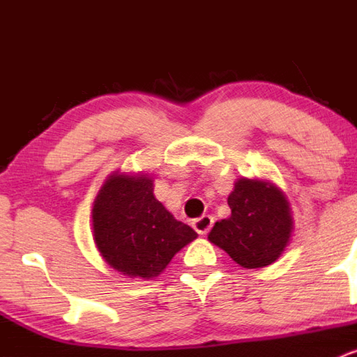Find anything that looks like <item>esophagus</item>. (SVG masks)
Instances as JSON below:
<instances>
[{
	"mask_svg": "<svg viewBox=\"0 0 357 357\" xmlns=\"http://www.w3.org/2000/svg\"><path fill=\"white\" fill-rule=\"evenodd\" d=\"M211 227H213V218L210 215H203L192 221V228H195L198 235H206V233L210 231Z\"/></svg>",
	"mask_w": 357,
	"mask_h": 357,
	"instance_id": "esophagus-1",
	"label": "esophagus"
}]
</instances>
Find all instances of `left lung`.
<instances>
[{"mask_svg": "<svg viewBox=\"0 0 357 357\" xmlns=\"http://www.w3.org/2000/svg\"><path fill=\"white\" fill-rule=\"evenodd\" d=\"M230 218L216 221L208 240L245 268L275 261L292 231V215L284 192L272 183L241 178L228 196Z\"/></svg>", "mask_w": 357, "mask_h": 357, "instance_id": "8db88e82", "label": "left lung"}]
</instances>
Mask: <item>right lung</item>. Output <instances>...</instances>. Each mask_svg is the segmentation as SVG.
<instances>
[{"label": "right lung", "mask_w": 357, "mask_h": 357, "mask_svg": "<svg viewBox=\"0 0 357 357\" xmlns=\"http://www.w3.org/2000/svg\"><path fill=\"white\" fill-rule=\"evenodd\" d=\"M153 191V179L146 176L112 174L93 202V240L104 260L124 275H159L198 236Z\"/></svg>", "instance_id": "right-lung-1"}]
</instances>
